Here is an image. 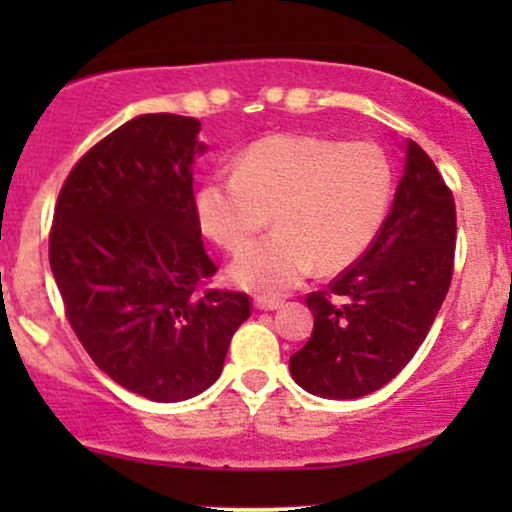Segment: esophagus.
Listing matches in <instances>:
<instances>
[{"label": "esophagus", "instance_id": "34e87169", "mask_svg": "<svg viewBox=\"0 0 512 512\" xmlns=\"http://www.w3.org/2000/svg\"><path fill=\"white\" fill-rule=\"evenodd\" d=\"M284 301H279V298H267V296H257L255 298V308L257 310H279Z\"/></svg>", "mask_w": 512, "mask_h": 512}]
</instances>
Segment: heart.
I'll return each mask as SVG.
<instances>
[{"instance_id":"heart-1","label":"heart","mask_w":512,"mask_h":512,"mask_svg":"<svg viewBox=\"0 0 512 512\" xmlns=\"http://www.w3.org/2000/svg\"><path fill=\"white\" fill-rule=\"evenodd\" d=\"M395 170L373 142L315 134H269L243 151L233 173H214L197 192L204 233L238 252L272 221L276 231L240 252L231 281L279 296L320 264L339 272L363 257L383 228Z\"/></svg>"}]
</instances>
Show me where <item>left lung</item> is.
<instances>
[{
  "instance_id": "1",
  "label": "left lung",
  "mask_w": 512,
  "mask_h": 512,
  "mask_svg": "<svg viewBox=\"0 0 512 512\" xmlns=\"http://www.w3.org/2000/svg\"><path fill=\"white\" fill-rule=\"evenodd\" d=\"M404 175L378 238L325 291L308 293L315 327L291 356L310 395L356 399L390 383L424 344L455 264V199L436 163L404 144Z\"/></svg>"
}]
</instances>
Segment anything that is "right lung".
I'll use <instances>...</instances> for the list:
<instances>
[{"label": "right lung", "mask_w": 512, "mask_h": 512, "mask_svg": "<svg viewBox=\"0 0 512 512\" xmlns=\"http://www.w3.org/2000/svg\"><path fill=\"white\" fill-rule=\"evenodd\" d=\"M195 117L139 115L79 158L50 228V267L86 354L125 390L182 402L214 385L248 293L204 289Z\"/></svg>", "instance_id": "right-lung-1"}]
</instances>
